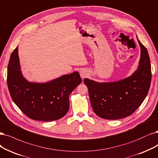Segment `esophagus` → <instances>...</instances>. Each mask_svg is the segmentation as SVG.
<instances>
[{
  "mask_svg": "<svg viewBox=\"0 0 158 158\" xmlns=\"http://www.w3.org/2000/svg\"><path fill=\"white\" fill-rule=\"evenodd\" d=\"M80 74L81 78H82V79H84V78H85V77H88V72L86 70L82 69V70H80Z\"/></svg>",
  "mask_w": 158,
  "mask_h": 158,
  "instance_id": "obj_1",
  "label": "esophagus"
}]
</instances>
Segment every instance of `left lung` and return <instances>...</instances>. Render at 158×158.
<instances>
[{"instance_id": "left-lung-1", "label": "left lung", "mask_w": 158, "mask_h": 158, "mask_svg": "<svg viewBox=\"0 0 158 158\" xmlns=\"http://www.w3.org/2000/svg\"><path fill=\"white\" fill-rule=\"evenodd\" d=\"M137 40L140 57L137 69L131 76L110 82H98L88 78L84 80L92 108L100 118L118 119L131 115L148 94L152 78L150 60L147 49L138 38Z\"/></svg>"}]
</instances>
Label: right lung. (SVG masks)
I'll return each mask as SVG.
<instances>
[{"mask_svg":"<svg viewBox=\"0 0 158 158\" xmlns=\"http://www.w3.org/2000/svg\"><path fill=\"white\" fill-rule=\"evenodd\" d=\"M81 82L79 73L64 74L46 82L27 80L21 70L18 46L11 54L7 84L15 104L27 116L49 122L63 118L69 108V95Z\"/></svg>","mask_w":158,"mask_h":158,"instance_id":"add662e5","label":"right lung"}]
</instances>
